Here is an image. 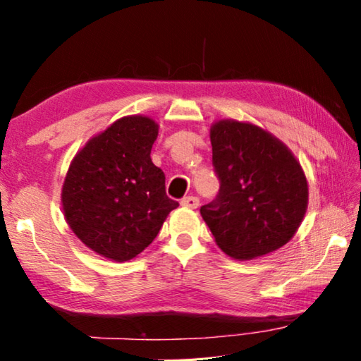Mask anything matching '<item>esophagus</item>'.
Segmentation results:
<instances>
[{"instance_id": "34e87169", "label": "esophagus", "mask_w": 361, "mask_h": 361, "mask_svg": "<svg viewBox=\"0 0 361 361\" xmlns=\"http://www.w3.org/2000/svg\"><path fill=\"white\" fill-rule=\"evenodd\" d=\"M180 204L184 207H190V209H197L200 206V200L197 197H184L180 200Z\"/></svg>"}]
</instances>
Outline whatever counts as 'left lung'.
I'll return each instance as SVG.
<instances>
[{
  "label": "left lung",
  "mask_w": 361,
  "mask_h": 361,
  "mask_svg": "<svg viewBox=\"0 0 361 361\" xmlns=\"http://www.w3.org/2000/svg\"><path fill=\"white\" fill-rule=\"evenodd\" d=\"M211 144L220 188L200 212L219 247L250 260L287 244L307 207L306 176L292 152L264 130L236 120L214 125Z\"/></svg>",
  "instance_id": "left-lung-1"
}]
</instances>
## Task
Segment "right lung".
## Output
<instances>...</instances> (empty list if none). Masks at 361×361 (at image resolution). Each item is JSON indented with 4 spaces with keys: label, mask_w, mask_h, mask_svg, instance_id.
Instances as JSON below:
<instances>
[{
    "label": "right lung",
    "mask_w": 361,
    "mask_h": 361,
    "mask_svg": "<svg viewBox=\"0 0 361 361\" xmlns=\"http://www.w3.org/2000/svg\"><path fill=\"white\" fill-rule=\"evenodd\" d=\"M158 125L142 116L117 120L74 157L63 184L66 222L87 247L116 262L135 258L179 203L152 163Z\"/></svg>",
    "instance_id": "obj_1"
}]
</instances>
